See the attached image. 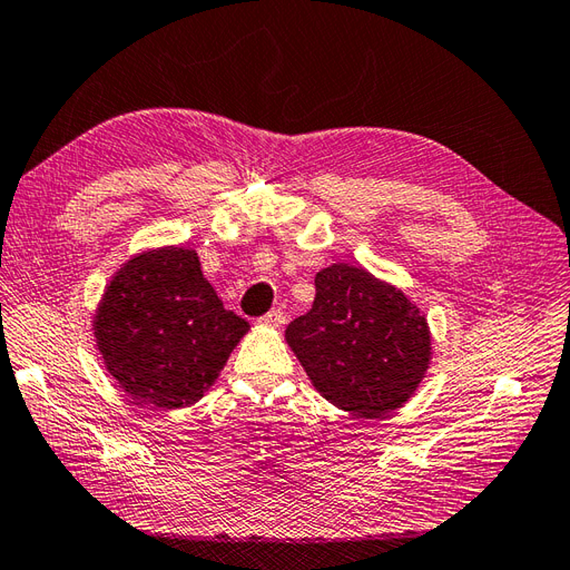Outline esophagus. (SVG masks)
Returning <instances> with one entry per match:
<instances>
[{
  "instance_id": "obj_1",
  "label": "esophagus",
  "mask_w": 570,
  "mask_h": 570,
  "mask_svg": "<svg viewBox=\"0 0 570 570\" xmlns=\"http://www.w3.org/2000/svg\"><path fill=\"white\" fill-rule=\"evenodd\" d=\"M262 323H266V325H283L285 323V312H283V308H271V312L262 318Z\"/></svg>"
}]
</instances>
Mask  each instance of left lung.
<instances>
[{
    "label": "left lung",
    "mask_w": 570,
    "mask_h": 570,
    "mask_svg": "<svg viewBox=\"0 0 570 570\" xmlns=\"http://www.w3.org/2000/svg\"><path fill=\"white\" fill-rule=\"evenodd\" d=\"M285 340L327 402L377 419L400 409L430 361L423 314L366 268L333 264L316 275L314 306Z\"/></svg>",
    "instance_id": "1"
}]
</instances>
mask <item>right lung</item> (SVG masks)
<instances>
[{
	"label": "right lung",
	"instance_id": "obj_1",
	"mask_svg": "<svg viewBox=\"0 0 570 570\" xmlns=\"http://www.w3.org/2000/svg\"><path fill=\"white\" fill-rule=\"evenodd\" d=\"M249 323L223 306L193 249L130 258L95 316L97 347L132 400L154 409L195 404Z\"/></svg>",
	"mask_w": 570,
	"mask_h": 570
}]
</instances>
